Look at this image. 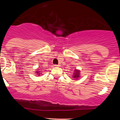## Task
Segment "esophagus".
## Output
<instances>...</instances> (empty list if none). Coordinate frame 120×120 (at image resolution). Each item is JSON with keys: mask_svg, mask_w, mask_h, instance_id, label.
<instances>
[{"mask_svg": "<svg viewBox=\"0 0 120 120\" xmlns=\"http://www.w3.org/2000/svg\"><path fill=\"white\" fill-rule=\"evenodd\" d=\"M54 66H55V67H60V65H59V64H58V65H54Z\"/></svg>", "mask_w": 120, "mask_h": 120, "instance_id": "34e87169", "label": "esophagus"}]
</instances>
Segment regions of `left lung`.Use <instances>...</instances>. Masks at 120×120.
Listing matches in <instances>:
<instances>
[{"label": "left lung", "mask_w": 120, "mask_h": 120, "mask_svg": "<svg viewBox=\"0 0 120 120\" xmlns=\"http://www.w3.org/2000/svg\"><path fill=\"white\" fill-rule=\"evenodd\" d=\"M81 71L80 70L77 69H75L74 70V72H73V74L72 75V78H73L74 80H75V79H78L79 78H80L81 77Z\"/></svg>", "instance_id": "8db88e82"}]
</instances>
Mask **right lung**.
Segmentation results:
<instances>
[{
    "label": "right lung",
    "mask_w": 120,
    "mask_h": 120,
    "mask_svg": "<svg viewBox=\"0 0 120 120\" xmlns=\"http://www.w3.org/2000/svg\"><path fill=\"white\" fill-rule=\"evenodd\" d=\"M41 69H39V68H38L37 69V71H35V73H36V75H38V76H39V75H41V74H42V71H41V70H40Z\"/></svg>",
    "instance_id": "obj_1"
}]
</instances>
